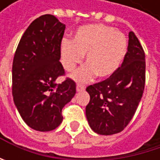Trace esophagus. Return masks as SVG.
<instances>
[{
	"label": "esophagus",
	"mask_w": 160,
	"mask_h": 160,
	"mask_svg": "<svg viewBox=\"0 0 160 160\" xmlns=\"http://www.w3.org/2000/svg\"><path fill=\"white\" fill-rule=\"evenodd\" d=\"M76 89H77V92H82V91H84L85 90V87H84V85H82V84H77V87H76Z\"/></svg>",
	"instance_id": "34e87169"
}]
</instances>
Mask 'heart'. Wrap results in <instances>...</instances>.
<instances>
[{"label":"heart","mask_w":160,"mask_h":160,"mask_svg":"<svg viewBox=\"0 0 160 160\" xmlns=\"http://www.w3.org/2000/svg\"><path fill=\"white\" fill-rule=\"evenodd\" d=\"M125 35L102 24H89L80 27L73 40L61 42V62L67 71H72L81 63L86 54V65L71 75L78 82H87L95 75L108 79L121 66L127 53Z\"/></svg>","instance_id":"obj_1"}]
</instances>
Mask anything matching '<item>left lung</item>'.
I'll return each mask as SVG.
<instances>
[{
  "instance_id": "1",
  "label": "left lung",
  "mask_w": 160,
  "mask_h": 160,
  "mask_svg": "<svg viewBox=\"0 0 160 160\" xmlns=\"http://www.w3.org/2000/svg\"><path fill=\"white\" fill-rule=\"evenodd\" d=\"M145 82V55L135 34L129 33L128 52L108 79L90 85L86 118L92 130L102 135L118 133L132 120L141 101Z\"/></svg>"
}]
</instances>
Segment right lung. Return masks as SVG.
Listing matches in <instances>:
<instances>
[{"mask_svg": "<svg viewBox=\"0 0 160 160\" xmlns=\"http://www.w3.org/2000/svg\"><path fill=\"white\" fill-rule=\"evenodd\" d=\"M66 26L52 15L36 18L23 34L13 61V97L28 126L50 132L62 120V109L76 93L69 78L57 84L65 74L59 62Z\"/></svg>", "mask_w": 160, "mask_h": 160, "instance_id": "obj_1", "label": "right lung"}]
</instances>
